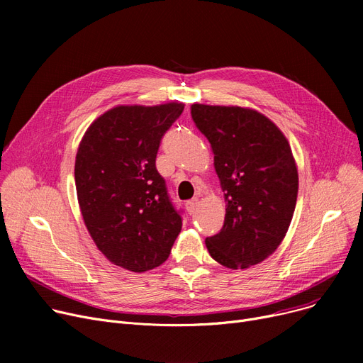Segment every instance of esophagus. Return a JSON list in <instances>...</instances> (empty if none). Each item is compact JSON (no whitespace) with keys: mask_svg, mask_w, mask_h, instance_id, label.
I'll return each instance as SVG.
<instances>
[{"mask_svg":"<svg viewBox=\"0 0 363 363\" xmlns=\"http://www.w3.org/2000/svg\"><path fill=\"white\" fill-rule=\"evenodd\" d=\"M199 199H193V200H189V201H186L185 203V207H186V212L189 213V215H194L196 213V211H197V207H199Z\"/></svg>","mask_w":363,"mask_h":363,"instance_id":"obj_1","label":"esophagus"}]
</instances>
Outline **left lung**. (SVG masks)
<instances>
[{"label": "left lung", "mask_w": 363, "mask_h": 363, "mask_svg": "<svg viewBox=\"0 0 363 363\" xmlns=\"http://www.w3.org/2000/svg\"><path fill=\"white\" fill-rule=\"evenodd\" d=\"M191 114L211 143L226 203L222 230L206 247L225 268L247 269L268 259L290 228L298 193L290 143L250 107L196 103Z\"/></svg>", "instance_id": "left-lung-1"}]
</instances>
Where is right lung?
<instances>
[{
  "instance_id": "1",
  "label": "right lung",
  "mask_w": 363,
  "mask_h": 363,
  "mask_svg": "<svg viewBox=\"0 0 363 363\" xmlns=\"http://www.w3.org/2000/svg\"><path fill=\"white\" fill-rule=\"evenodd\" d=\"M184 106H114L88 126L76 151L84 223L106 259L126 271L157 268L181 233L182 220L169 201L156 156Z\"/></svg>"
}]
</instances>
